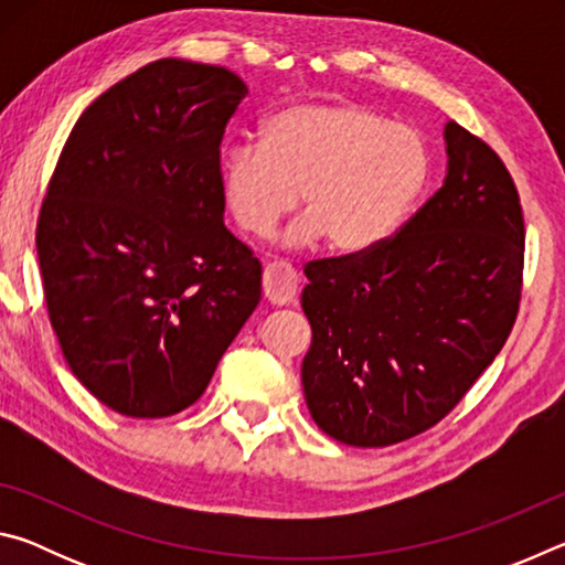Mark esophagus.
Wrapping results in <instances>:
<instances>
[{
  "label": "esophagus",
  "mask_w": 565,
  "mask_h": 565,
  "mask_svg": "<svg viewBox=\"0 0 565 565\" xmlns=\"http://www.w3.org/2000/svg\"><path fill=\"white\" fill-rule=\"evenodd\" d=\"M301 279L291 264L274 262L264 266V294L274 306H286L299 294Z\"/></svg>",
  "instance_id": "obj_1"
}]
</instances>
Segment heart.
Masks as SVG:
<instances>
[{
  "label": "heart",
  "mask_w": 565,
  "mask_h": 565,
  "mask_svg": "<svg viewBox=\"0 0 565 565\" xmlns=\"http://www.w3.org/2000/svg\"><path fill=\"white\" fill-rule=\"evenodd\" d=\"M434 171L416 129L356 104H294L262 124V145H236L218 167L222 196L246 234L266 236L299 204L286 244L329 238L343 254L366 252L394 232Z\"/></svg>",
  "instance_id": "heart-1"
}]
</instances>
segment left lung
<instances>
[{"instance_id": "left-lung-1", "label": "left lung", "mask_w": 565, "mask_h": 565, "mask_svg": "<svg viewBox=\"0 0 565 565\" xmlns=\"http://www.w3.org/2000/svg\"><path fill=\"white\" fill-rule=\"evenodd\" d=\"M441 189L369 252L306 264V406L323 434L391 446L438 424L499 356L521 301L523 214L509 169L446 121Z\"/></svg>"}]
</instances>
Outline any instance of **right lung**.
<instances>
[{"mask_svg":"<svg viewBox=\"0 0 565 565\" xmlns=\"http://www.w3.org/2000/svg\"><path fill=\"white\" fill-rule=\"evenodd\" d=\"M246 84L186 60L114 84L66 139L36 254L72 374L104 406L194 404L262 299V264L224 226L218 147Z\"/></svg>","mask_w":565,"mask_h":565,"instance_id":"1","label":"right lung"}]
</instances>
